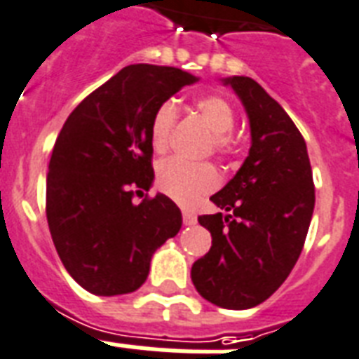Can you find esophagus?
Here are the masks:
<instances>
[{"label": "esophagus", "mask_w": 359, "mask_h": 359, "mask_svg": "<svg viewBox=\"0 0 359 359\" xmlns=\"http://www.w3.org/2000/svg\"><path fill=\"white\" fill-rule=\"evenodd\" d=\"M182 220H184L186 226H191V224H196V215L191 212V210H182Z\"/></svg>", "instance_id": "1"}]
</instances>
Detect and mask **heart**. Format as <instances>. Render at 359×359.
Instances as JSON below:
<instances>
[{
	"label": "heart",
	"mask_w": 359,
	"mask_h": 359,
	"mask_svg": "<svg viewBox=\"0 0 359 359\" xmlns=\"http://www.w3.org/2000/svg\"><path fill=\"white\" fill-rule=\"evenodd\" d=\"M196 109L201 118L212 131V144L220 156H226L233 147L231 131L237 116L231 103L222 95H201L196 100ZM175 122H177V105L173 101H163L150 120V144L158 154H163L171 147ZM156 184L165 196L180 205H194L216 190L220 184V175L210 163H188L184 160L163 161L156 173Z\"/></svg>",
	"instance_id": "heart-1"
}]
</instances>
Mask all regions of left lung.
<instances>
[{
  "mask_svg": "<svg viewBox=\"0 0 359 359\" xmlns=\"http://www.w3.org/2000/svg\"><path fill=\"white\" fill-rule=\"evenodd\" d=\"M239 95L252 144L233 179L210 201L229 215L199 216L212 246L191 265V283L218 307H256L294 269L314 210L305 139L286 111L250 76L224 79Z\"/></svg>",
  "mask_w": 359,
  "mask_h": 359,
  "instance_id": "left-lung-1",
  "label": "left lung"
}]
</instances>
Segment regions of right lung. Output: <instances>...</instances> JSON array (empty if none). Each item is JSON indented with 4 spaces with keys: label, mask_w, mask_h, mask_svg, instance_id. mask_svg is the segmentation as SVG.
I'll list each match as a JSON object with an SVG mask.
<instances>
[{
    "label": "right lung",
    "mask_w": 359,
    "mask_h": 359,
    "mask_svg": "<svg viewBox=\"0 0 359 359\" xmlns=\"http://www.w3.org/2000/svg\"><path fill=\"white\" fill-rule=\"evenodd\" d=\"M198 76L137 64L75 107L54 143L46 220L62 264L95 295L141 288L156 248L179 233L182 215L163 194L133 203L154 180L150 120Z\"/></svg>",
    "instance_id": "obj_1"
}]
</instances>
